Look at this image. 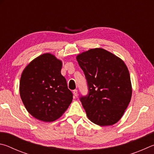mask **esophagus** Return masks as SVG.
<instances>
[{"label":"esophagus","mask_w":154,"mask_h":154,"mask_svg":"<svg viewBox=\"0 0 154 154\" xmlns=\"http://www.w3.org/2000/svg\"><path fill=\"white\" fill-rule=\"evenodd\" d=\"M73 94H74V97H77V95H78V91L76 89H75V90L73 91Z\"/></svg>","instance_id":"esophagus-1"}]
</instances>
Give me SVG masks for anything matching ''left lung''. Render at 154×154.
Masks as SVG:
<instances>
[{"mask_svg":"<svg viewBox=\"0 0 154 154\" xmlns=\"http://www.w3.org/2000/svg\"><path fill=\"white\" fill-rule=\"evenodd\" d=\"M76 59L87 82L88 95L80 100L88 119L99 126L114 125L131 99L127 67L122 59L100 48L79 54Z\"/></svg>","mask_w":154,"mask_h":154,"instance_id":"8db88e82","label":"left lung"}]
</instances>
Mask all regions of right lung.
I'll list each match as a JSON object with an SVG mask.
<instances>
[{
    "mask_svg": "<svg viewBox=\"0 0 154 154\" xmlns=\"http://www.w3.org/2000/svg\"><path fill=\"white\" fill-rule=\"evenodd\" d=\"M62 62L50 53L40 55L21 74L20 97L32 116L52 122L66 111L73 99L66 80L61 74Z\"/></svg>",
    "mask_w": 154,
    "mask_h": 154,
    "instance_id": "add662e5",
    "label": "right lung"
}]
</instances>
